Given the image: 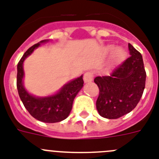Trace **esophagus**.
<instances>
[{
  "instance_id": "34e87169",
  "label": "esophagus",
  "mask_w": 159,
  "mask_h": 159,
  "mask_svg": "<svg viewBox=\"0 0 159 159\" xmlns=\"http://www.w3.org/2000/svg\"><path fill=\"white\" fill-rule=\"evenodd\" d=\"M83 79L84 82H86V83H87V82H91L93 80L92 73H91V72H86V73L84 74Z\"/></svg>"
}]
</instances>
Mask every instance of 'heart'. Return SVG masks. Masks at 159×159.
<instances>
[{
	"label": "heart",
	"mask_w": 159,
	"mask_h": 159,
	"mask_svg": "<svg viewBox=\"0 0 159 159\" xmlns=\"http://www.w3.org/2000/svg\"><path fill=\"white\" fill-rule=\"evenodd\" d=\"M110 49H112V47H110ZM120 51H121V50H120L119 49H117V50H116V53H117H117H119Z\"/></svg>",
	"instance_id": "b5f03b06"
}]
</instances>
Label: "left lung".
I'll use <instances>...</instances> for the list:
<instances>
[{
	"label": "left lung",
	"mask_w": 159,
	"mask_h": 159,
	"mask_svg": "<svg viewBox=\"0 0 159 159\" xmlns=\"http://www.w3.org/2000/svg\"><path fill=\"white\" fill-rule=\"evenodd\" d=\"M131 56L117 65L109 76L96 77L100 89L96 109L100 115L116 119L133 110L145 87L146 73L142 55L128 44Z\"/></svg>",
	"instance_id": "left-lung-1"
}]
</instances>
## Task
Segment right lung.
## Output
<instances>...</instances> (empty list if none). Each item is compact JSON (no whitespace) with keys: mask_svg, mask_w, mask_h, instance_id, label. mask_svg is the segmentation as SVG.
<instances>
[{"mask_svg":"<svg viewBox=\"0 0 159 159\" xmlns=\"http://www.w3.org/2000/svg\"><path fill=\"white\" fill-rule=\"evenodd\" d=\"M48 42L49 40H43L35 44L24 53L19 60L17 66V89L24 107L31 115L41 122L54 123L61 122L68 117L73 108V100L82 88L84 82L82 75L64 84L54 95L42 97L35 96L26 90L24 86V60L41 44Z\"/></svg>","mask_w":159,"mask_h":159,"instance_id":"obj_1","label":"right lung"}]
</instances>
